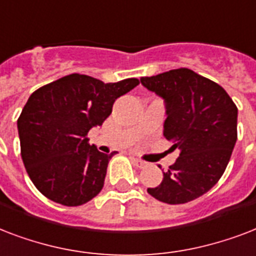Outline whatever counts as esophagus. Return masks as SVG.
<instances>
[{"instance_id": "1", "label": "esophagus", "mask_w": 256, "mask_h": 256, "mask_svg": "<svg viewBox=\"0 0 256 256\" xmlns=\"http://www.w3.org/2000/svg\"><path fill=\"white\" fill-rule=\"evenodd\" d=\"M132 163H134V166H136V167H138V168L146 167V162H142V160H140V159H136V158H132Z\"/></svg>"}]
</instances>
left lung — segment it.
<instances>
[{
    "mask_svg": "<svg viewBox=\"0 0 256 256\" xmlns=\"http://www.w3.org/2000/svg\"><path fill=\"white\" fill-rule=\"evenodd\" d=\"M142 86L164 100V138L180 150L163 172L162 183L146 191L167 204L198 199L218 183L230 162L238 134V108L216 82L191 69L142 77Z\"/></svg>",
    "mask_w": 256,
    "mask_h": 256,
    "instance_id": "1",
    "label": "left lung"
}]
</instances>
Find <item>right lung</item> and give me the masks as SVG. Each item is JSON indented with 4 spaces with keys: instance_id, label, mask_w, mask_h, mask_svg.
I'll list each match as a JSON object with an SVG mask.
<instances>
[{
    "instance_id": "add662e5",
    "label": "right lung",
    "mask_w": 256,
    "mask_h": 256,
    "mask_svg": "<svg viewBox=\"0 0 256 256\" xmlns=\"http://www.w3.org/2000/svg\"><path fill=\"white\" fill-rule=\"evenodd\" d=\"M136 85L138 78L106 84L73 73L32 93L17 128L24 166L44 196L76 207L102 190L114 154L90 146L86 134L106 122L116 98Z\"/></svg>"
}]
</instances>
